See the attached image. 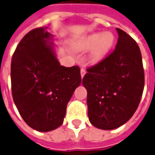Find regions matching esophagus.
I'll return each mask as SVG.
<instances>
[{
    "mask_svg": "<svg viewBox=\"0 0 155 155\" xmlns=\"http://www.w3.org/2000/svg\"><path fill=\"white\" fill-rule=\"evenodd\" d=\"M85 73H86V71H85V69H84V68H81V77L83 78V77H84V75L85 74Z\"/></svg>",
    "mask_w": 155,
    "mask_h": 155,
    "instance_id": "esophagus-1",
    "label": "esophagus"
}]
</instances>
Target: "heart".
<instances>
[{
    "mask_svg": "<svg viewBox=\"0 0 155 155\" xmlns=\"http://www.w3.org/2000/svg\"><path fill=\"white\" fill-rule=\"evenodd\" d=\"M114 42V37L111 33H94L84 37L75 44V48L79 51H88L89 53V61L98 63L106 57Z\"/></svg>",
    "mask_w": 155,
    "mask_h": 155,
    "instance_id": "1",
    "label": "heart"
}]
</instances>
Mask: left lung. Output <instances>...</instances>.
<instances>
[{"label": "left lung", "mask_w": 155, "mask_h": 155, "mask_svg": "<svg viewBox=\"0 0 155 155\" xmlns=\"http://www.w3.org/2000/svg\"><path fill=\"white\" fill-rule=\"evenodd\" d=\"M115 49L87 68L83 85L87 89L89 121L102 130L125 124L137 109L145 85L141 52L125 31L117 28Z\"/></svg>", "instance_id": "8db88e82"}]
</instances>
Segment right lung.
<instances>
[{"mask_svg": "<svg viewBox=\"0 0 155 155\" xmlns=\"http://www.w3.org/2000/svg\"><path fill=\"white\" fill-rule=\"evenodd\" d=\"M51 34L40 28L25 34L12 56V97L24 121L47 132L63 123L66 106L81 83L78 66H61L48 44Z\"/></svg>", "mask_w": 155, "mask_h": 155, "instance_id": "obj_1", "label": "right lung"}]
</instances>
